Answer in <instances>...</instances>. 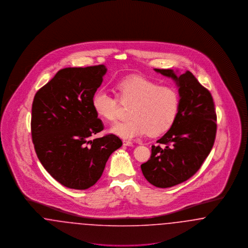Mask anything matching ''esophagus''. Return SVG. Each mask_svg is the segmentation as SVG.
Masks as SVG:
<instances>
[{
  "label": "esophagus",
  "instance_id": "esophagus-1",
  "mask_svg": "<svg viewBox=\"0 0 248 248\" xmlns=\"http://www.w3.org/2000/svg\"><path fill=\"white\" fill-rule=\"evenodd\" d=\"M124 146H133V143L129 140H124Z\"/></svg>",
  "mask_w": 248,
  "mask_h": 248
}]
</instances>
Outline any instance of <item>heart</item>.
<instances>
[{
	"mask_svg": "<svg viewBox=\"0 0 248 248\" xmlns=\"http://www.w3.org/2000/svg\"><path fill=\"white\" fill-rule=\"evenodd\" d=\"M115 89L117 96L99 90L92 98L95 114L108 123L117 121L121 104L130 106L129 120L112 126V133L128 140L146 133L158 137L174 124L180 108V94L174 86L134 75L121 80Z\"/></svg>",
	"mask_w": 248,
	"mask_h": 248,
	"instance_id": "obj_1",
	"label": "heart"
}]
</instances>
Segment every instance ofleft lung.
<instances>
[{"mask_svg": "<svg viewBox=\"0 0 248 248\" xmlns=\"http://www.w3.org/2000/svg\"><path fill=\"white\" fill-rule=\"evenodd\" d=\"M155 71L177 82L180 108L172 127L157 140V146H152L150 160L142 164L141 170L155 187L169 188L192 177L210 154L217 113L212 94L190 71L178 77L172 70Z\"/></svg>", "mask_w": 248, "mask_h": 248, "instance_id": "obj_1", "label": "left lung"}]
</instances>
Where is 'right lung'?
Returning a JSON list of instances; mask_svg holds the SVG:
<instances>
[{
  "label": "right lung",
  "instance_id": "obj_1",
  "mask_svg": "<svg viewBox=\"0 0 248 248\" xmlns=\"http://www.w3.org/2000/svg\"><path fill=\"white\" fill-rule=\"evenodd\" d=\"M106 71L104 65L62 69L34 95L31 128L36 154L48 173L70 189L94 185L109 155L123 145L113 134L90 140L104 128L92 98Z\"/></svg>",
  "mask_w": 248,
  "mask_h": 248
}]
</instances>
